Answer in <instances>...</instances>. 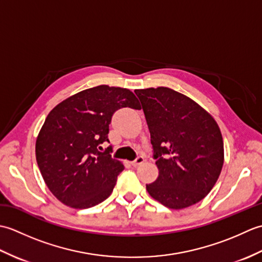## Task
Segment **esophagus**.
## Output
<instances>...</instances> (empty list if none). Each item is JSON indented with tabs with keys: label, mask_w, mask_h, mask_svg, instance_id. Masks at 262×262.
<instances>
[{
	"label": "esophagus",
	"mask_w": 262,
	"mask_h": 262,
	"mask_svg": "<svg viewBox=\"0 0 262 262\" xmlns=\"http://www.w3.org/2000/svg\"><path fill=\"white\" fill-rule=\"evenodd\" d=\"M143 162H144V158H143V157H137V158L132 162V165L135 166V168H136V166L141 165Z\"/></svg>",
	"instance_id": "34e87169"
}]
</instances>
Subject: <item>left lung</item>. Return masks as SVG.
<instances>
[{"label": "left lung", "mask_w": 262, "mask_h": 262, "mask_svg": "<svg viewBox=\"0 0 262 262\" xmlns=\"http://www.w3.org/2000/svg\"><path fill=\"white\" fill-rule=\"evenodd\" d=\"M151 134L159 177L146 185L155 200L171 209L197 204L213 189L224 163L220 127L190 98L159 86L135 90Z\"/></svg>", "instance_id": "8db88e82"}]
</instances>
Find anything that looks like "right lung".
I'll return each instance as SVG.
<instances>
[{
	"instance_id": "right-lung-1",
	"label": "right lung",
	"mask_w": 262,
	"mask_h": 262,
	"mask_svg": "<svg viewBox=\"0 0 262 262\" xmlns=\"http://www.w3.org/2000/svg\"><path fill=\"white\" fill-rule=\"evenodd\" d=\"M140 109L134 93L124 88L99 85L58 103L43 122L36 141V159L52 193L72 208L93 207L113 192L124 170L111 158L109 124L116 110Z\"/></svg>"
}]
</instances>
